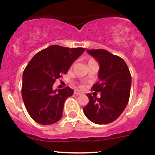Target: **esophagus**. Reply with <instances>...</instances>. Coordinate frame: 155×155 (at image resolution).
Listing matches in <instances>:
<instances>
[{
    "label": "esophagus",
    "instance_id": "1",
    "mask_svg": "<svg viewBox=\"0 0 155 155\" xmlns=\"http://www.w3.org/2000/svg\"><path fill=\"white\" fill-rule=\"evenodd\" d=\"M82 92H81V91H74V94H76V95H81V94H82Z\"/></svg>",
    "mask_w": 155,
    "mask_h": 155
}]
</instances>
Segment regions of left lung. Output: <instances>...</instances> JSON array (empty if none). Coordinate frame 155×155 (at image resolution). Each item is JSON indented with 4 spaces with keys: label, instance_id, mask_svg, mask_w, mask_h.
Instances as JSON below:
<instances>
[{
    "label": "left lung",
    "instance_id": "1",
    "mask_svg": "<svg viewBox=\"0 0 155 155\" xmlns=\"http://www.w3.org/2000/svg\"><path fill=\"white\" fill-rule=\"evenodd\" d=\"M99 64V81L92 86L101 97L87 94L89 103L84 107L85 116L93 123L107 124L116 120L129 101L131 75L127 65L121 58L104 49L87 50Z\"/></svg>",
    "mask_w": 155,
    "mask_h": 155
}]
</instances>
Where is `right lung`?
<instances>
[{
	"label": "right lung",
	"instance_id": "obj_1",
	"mask_svg": "<svg viewBox=\"0 0 155 155\" xmlns=\"http://www.w3.org/2000/svg\"><path fill=\"white\" fill-rule=\"evenodd\" d=\"M84 48L51 46L32 58L22 76L21 96L30 116L40 124L48 125L61 118L64 104L73 94L70 87L53 89L56 79L66 74Z\"/></svg>",
	"mask_w": 155,
	"mask_h": 155
}]
</instances>
